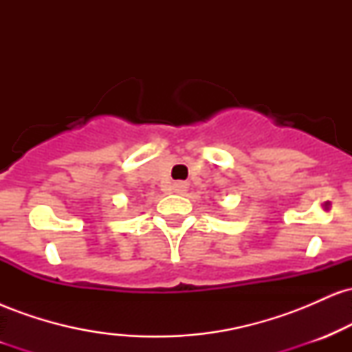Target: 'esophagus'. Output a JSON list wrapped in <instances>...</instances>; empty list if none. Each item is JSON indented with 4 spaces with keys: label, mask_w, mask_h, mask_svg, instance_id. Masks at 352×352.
<instances>
[{
    "label": "esophagus",
    "mask_w": 352,
    "mask_h": 352,
    "mask_svg": "<svg viewBox=\"0 0 352 352\" xmlns=\"http://www.w3.org/2000/svg\"><path fill=\"white\" fill-rule=\"evenodd\" d=\"M188 188V184H185V182H177V184H173V192L175 193H185Z\"/></svg>",
    "instance_id": "34e87169"
}]
</instances>
